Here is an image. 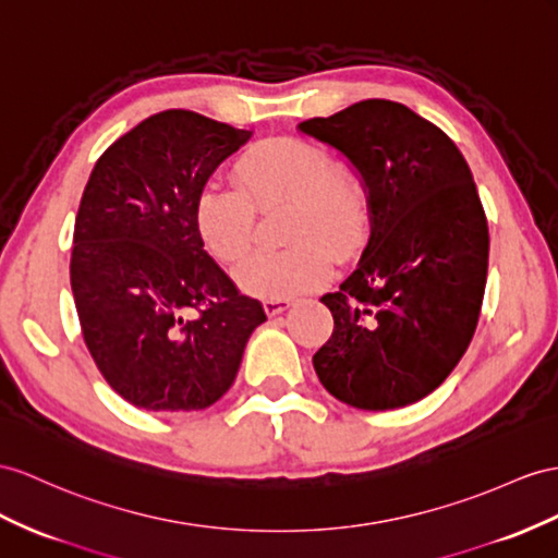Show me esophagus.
I'll return each mask as SVG.
<instances>
[{
  "mask_svg": "<svg viewBox=\"0 0 558 558\" xmlns=\"http://www.w3.org/2000/svg\"><path fill=\"white\" fill-rule=\"evenodd\" d=\"M290 308H292L290 299H280V302H264V311L268 318H276V316H280V313L290 311Z\"/></svg>",
  "mask_w": 558,
  "mask_h": 558,
  "instance_id": "obj_1",
  "label": "esophagus"
}]
</instances>
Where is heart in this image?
I'll use <instances>...</instances> for the list:
<instances>
[{
	"label": "heart",
	"mask_w": 558,
	"mask_h": 558,
	"mask_svg": "<svg viewBox=\"0 0 558 558\" xmlns=\"http://www.w3.org/2000/svg\"><path fill=\"white\" fill-rule=\"evenodd\" d=\"M235 183L209 181L197 195L195 223L219 262L235 264L254 240L256 207L292 203L290 233L299 245L256 252L235 268L238 288L266 302L316 290L332 274V252L351 254L369 231V193L359 169L337 162L316 141L278 136L240 157Z\"/></svg>",
	"instance_id": "obj_1"
}]
</instances>
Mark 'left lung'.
I'll return each mask as SVG.
<instances>
[{"instance_id": "8db88e82", "label": "left lung", "mask_w": 558, "mask_h": 558, "mask_svg": "<svg viewBox=\"0 0 558 558\" xmlns=\"http://www.w3.org/2000/svg\"><path fill=\"white\" fill-rule=\"evenodd\" d=\"M359 169L369 240L320 302L335 330L313 355L323 387L361 410L422 401L460 363L488 278V221L460 148L403 104L367 98L299 124Z\"/></svg>"}]
</instances>
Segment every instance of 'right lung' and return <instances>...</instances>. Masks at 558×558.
I'll use <instances>...</instances> for the list:
<instances>
[{"mask_svg": "<svg viewBox=\"0 0 558 558\" xmlns=\"http://www.w3.org/2000/svg\"><path fill=\"white\" fill-rule=\"evenodd\" d=\"M250 136L191 110L157 112L98 157L82 193L70 256L82 337L104 379L141 410L217 403L266 320L195 223L199 191ZM191 307L198 316L185 322Z\"/></svg>", "mask_w": 558, "mask_h": 558, "instance_id": "add662e5", "label": "right lung"}]
</instances>
